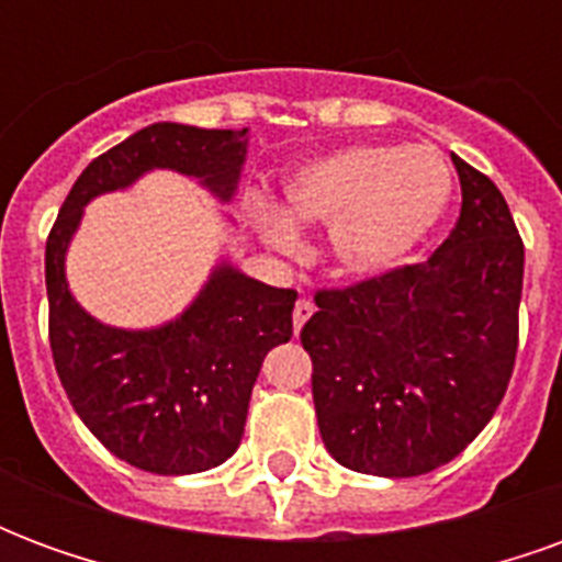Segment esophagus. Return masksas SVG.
Instances as JSON below:
<instances>
[{
	"mask_svg": "<svg viewBox=\"0 0 562 562\" xmlns=\"http://www.w3.org/2000/svg\"><path fill=\"white\" fill-rule=\"evenodd\" d=\"M313 310H316V306H313V301H306V297H301V301H297V304H294V330H301L306 325V318L313 316Z\"/></svg>",
	"mask_w": 562,
	"mask_h": 562,
	"instance_id": "esophagus-1",
	"label": "esophagus"
}]
</instances>
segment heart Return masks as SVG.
I'll use <instances>...</instances> for the list:
<instances>
[{
    "label": "heart",
    "instance_id": "1",
    "mask_svg": "<svg viewBox=\"0 0 562 562\" xmlns=\"http://www.w3.org/2000/svg\"><path fill=\"white\" fill-rule=\"evenodd\" d=\"M451 192L439 149L355 144L297 165L282 180V210L256 204L252 222L280 252L301 246L297 225H330V256L342 273L379 277L430 237Z\"/></svg>",
    "mask_w": 562,
    "mask_h": 562
}]
</instances>
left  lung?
<instances>
[{
	"label": "left lung",
	"mask_w": 562,
	"mask_h": 562,
	"mask_svg": "<svg viewBox=\"0 0 562 562\" xmlns=\"http://www.w3.org/2000/svg\"><path fill=\"white\" fill-rule=\"evenodd\" d=\"M460 220L427 261L316 294L301 330L330 458L413 479L454 460L503 401L518 352L524 244L503 192L451 153Z\"/></svg>",
	"instance_id": "8db88e82"
}]
</instances>
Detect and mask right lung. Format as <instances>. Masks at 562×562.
I'll return each instance as SVG.
<instances>
[{
	"mask_svg": "<svg viewBox=\"0 0 562 562\" xmlns=\"http://www.w3.org/2000/svg\"><path fill=\"white\" fill-rule=\"evenodd\" d=\"M249 128L153 123L92 159L54 222L44 252L50 349L68 401L111 454L156 475L220 467L244 439L265 355L292 340L297 292L246 277L228 258L195 301L156 328H114L75 301L66 256L92 198L177 171L228 204L240 183Z\"/></svg>",
	"mask_w": 562,
	"mask_h": 562,
	"instance_id": "add662e5",
	"label": "right lung"
}]
</instances>
